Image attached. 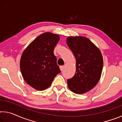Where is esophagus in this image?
I'll return each instance as SVG.
<instances>
[{"mask_svg": "<svg viewBox=\"0 0 122 122\" xmlns=\"http://www.w3.org/2000/svg\"><path fill=\"white\" fill-rule=\"evenodd\" d=\"M60 70H61V71H63V69H64V66H60Z\"/></svg>", "mask_w": 122, "mask_h": 122, "instance_id": "obj_1", "label": "esophagus"}]
</instances>
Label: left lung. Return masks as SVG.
Instances as JSON below:
<instances>
[{"label":"left lung","instance_id":"8db88e82","mask_svg":"<svg viewBox=\"0 0 122 122\" xmlns=\"http://www.w3.org/2000/svg\"><path fill=\"white\" fill-rule=\"evenodd\" d=\"M67 44L76 59V72L67 80L71 92L82 94L89 92L100 80L103 69V57L97 47L84 36H69Z\"/></svg>","mask_w":122,"mask_h":122}]
</instances>
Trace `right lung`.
I'll use <instances>...</instances> for the list:
<instances>
[{
  "label": "right lung",
  "instance_id": "1",
  "mask_svg": "<svg viewBox=\"0 0 122 122\" xmlns=\"http://www.w3.org/2000/svg\"><path fill=\"white\" fill-rule=\"evenodd\" d=\"M60 36L46 32L33 40L24 51L20 70L25 81L38 90L46 89L61 72L54 49Z\"/></svg>",
  "mask_w": 122,
  "mask_h": 122
}]
</instances>
